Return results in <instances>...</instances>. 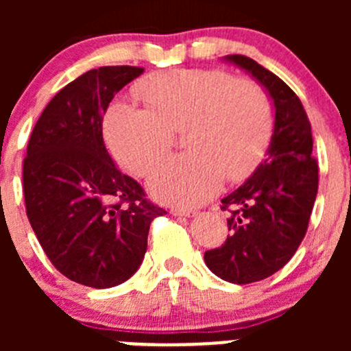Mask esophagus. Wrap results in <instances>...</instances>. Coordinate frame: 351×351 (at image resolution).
<instances>
[{"mask_svg": "<svg viewBox=\"0 0 351 351\" xmlns=\"http://www.w3.org/2000/svg\"><path fill=\"white\" fill-rule=\"evenodd\" d=\"M169 214H171V215H180V217H193V215H195V210H190V208L171 207Z\"/></svg>", "mask_w": 351, "mask_h": 351, "instance_id": "34e87169", "label": "esophagus"}]
</instances>
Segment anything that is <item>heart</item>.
Masks as SVG:
<instances>
[{
    "mask_svg": "<svg viewBox=\"0 0 351 351\" xmlns=\"http://www.w3.org/2000/svg\"><path fill=\"white\" fill-rule=\"evenodd\" d=\"M147 107L110 105L105 139L123 169L146 176L168 154L175 132L186 153L168 159L149 178L166 204L198 205L222 180L241 182L256 169L274 132V107L261 84L224 69H175L137 84Z\"/></svg>",
    "mask_w": 351,
    "mask_h": 351,
    "instance_id": "1",
    "label": "heart"
}]
</instances>
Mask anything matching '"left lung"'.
Masks as SVG:
<instances>
[{
    "mask_svg": "<svg viewBox=\"0 0 351 351\" xmlns=\"http://www.w3.org/2000/svg\"><path fill=\"white\" fill-rule=\"evenodd\" d=\"M226 61L260 81L275 107L267 159L221 200L222 210L229 212L228 239L204 254L212 274L244 285L270 277L293 256L309 226L319 173L313 158L311 122L299 97L246 56H228Z\"/></svg>",
    "mask_w": 351,
    "mask_h": 351,
    "instance_id": "left-lung-1",
    "label": "left lung"
}]
</instances>
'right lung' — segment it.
Wrapping results in <instances>:
<instances>
[{"mask_svg":"<svg viewBox=\"0 0 351 351\" xmlns=\"http://www.w3.org/2000/svg\"><path fill=\"white\" fill-rule=\"evenodd\" d=\"M143 71L104 66L66 84L35 123L23 159L25 207L42 250L64 277L93 289L136 274L151 222L166 214L113 165L101 132L112 98Z\"/></svg>","mask_w":351,"mask_h":351,"instance_id":"1","label":"right lung"}]
</instances>
